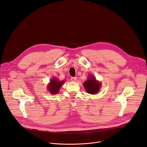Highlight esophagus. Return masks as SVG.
I'll use <instances>...</instances> for the list:
<instances>
[{
    "mask_svg": "<svg viewBox=\"0 0 147 147\" xmlns=\"http://www.w3.org/2000/svg\"><path fill=\"white\" fill-rule=\"evenodd\" d=\"M70 79L73 82H76L77 80V78H76V77H71Z\"/></svg>",
    "mask_w": 147,
    "mask_h": 147,
    "instance_id": "obj_1",
    "label": "esophagus"
}]
</instances>
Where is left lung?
<instances>
[{
	"label": "left lung",
	"mask_w": 147,
	"mask_h": 147,
	"mask_svg": "<svg viewBox=\"0 0 147 147\" xmlns=\"http://www.w3.org/2000/svg\"><path fill=\"white\" fill-rule=\"evenodd\" d=\"M83 86L88 93L90 94H96L99 90L101 83L97 82L93 76H90L88 79L84 82Z\"/></svg>",
	"instance_id": "1"
}]
</instances>
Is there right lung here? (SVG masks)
Returning <instances> with one entry per match:
<instances>
[{
  "label": "right lung",
  "instance_id": "obj_1",
  "mask_svg": "<svg viewBox=\"0 0 147 147\" xmlns=\"http://www.w3.org/2000/svg\"><path fill=\"white\" fill-rule=\"evenodd\" d=\"M65 82L63 81H58L57 78H53L50 82V83L48 85V90L50 93L52 94H56L59 92L60 88L61 87Z\"/></svg>",
  "mask_w": 147,
  "mask_h": 147
}]
</instances>
